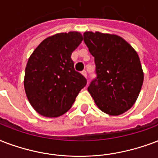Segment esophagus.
Instances as JSON below:
<instances>
[{
  "label": "esophagus",
  "instance_id": "1",
  "mask_svg": "<svg viewBox=\"0 0 158 158\" xmlns=\"http://www.w3.org/2000/svg\"><path fill=\"white\" fill-rule=\"evenodd\" d=\"M81 74H83V75H84V76L85 77V78H87V72H86V71H85V70L82 71V73H81Z\"/></svg>",
  "mask_w": 158,
  "mask_h": 158
}]
</instances>
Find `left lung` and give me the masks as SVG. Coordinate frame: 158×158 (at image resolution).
<instances>
[{
	"label": "left lung",
	"mask_w": 158,
	"mask_h": 158,
	"mask_svg": "<svg viewBox=\"0 0 158 158\" xmlns=\"http://www.w3.org/2000/svg\"><path fill=\"white\" fill-rule=\"evenodd\" d=\"M84 41L94 57L97 74L88 91L101 111L112 116L123 114L135 103L143 86L138 53L114 34L85 31Z\"/></svg>",
	"instance_id": "obj_1"
}]
</instances>
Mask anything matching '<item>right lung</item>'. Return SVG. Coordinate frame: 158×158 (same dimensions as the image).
Here are the masks:
<instances>
[{
    "label": "right lung",
    "mask_w": 158,
    "mask_h": 158,
    "mask_svg": "<svg viewBox=\"0 0 158 158\" xmlns=\"http://www.w3.org/2000/svg\"><path fill=\"white\" fill-rule=\"evenodd\" d=\"M82 40L78 31L55 34L44 39L29 58L24 87L31 105L42 116L65 114L87 84L71 60Z\"/></svg>",
    "instance_id": "right-lung-1"
}]
</instances>
